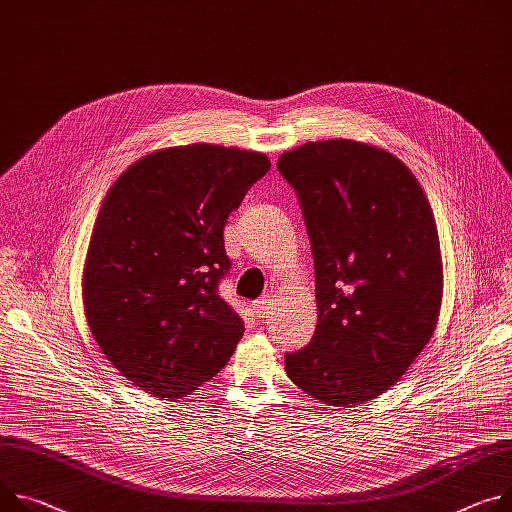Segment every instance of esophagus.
<instances>
[{"label":"esophagus","instance_id":"obj_1","mask_svg":"<svg viewBox=\"0 0 512 512\" xmlns=\"http://www.w3.org/2000/svg\"><path fill=\"white\" fill-rule=\"evenodd\" d=\"M253 310L257 314V318L267 320L273 314V298L271 296H263L253 304Z\"/></svg>","mask_w":512,"mask_h":512}]
</instances>
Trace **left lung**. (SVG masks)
I'll use <instances>...</instances> for the list:
<instances>
[{"label":"left lung","mask_w":512,"mask_h":512,"mask_svg":"<svg viewBox=\"0 0 512 512\" xmlns=\"http://www.w3.org/2000/svg\"><path fill=\"white\" fill-rule=\"evenodd\" d=\"M296 190L314 255L316 333L286 355L288 378L327 406L390 390L431 341L443 261L431 204L386 149L333 138L277 159Z\"/></svg>","instance_id":"1"}]
</instances>
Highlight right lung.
<instances>
[{
	"mask_svg": "<svg viewBox=\"0 0 512 512\" xmlns=\"http://www.w3.org/2000/svg\"><path fill=\"white\" fill-rule=\"evenodd\" d=\"M271 161L194 143L134 161L108 190L83 265L89 331L120 374L175 400L212 380L245 322L218 296L224 224Z\"/></svg>",
	"mask_w": 512,
	"mask_h": 512,
	"instance_id": "1",
	"label": "right lung"
}]
</instances>
